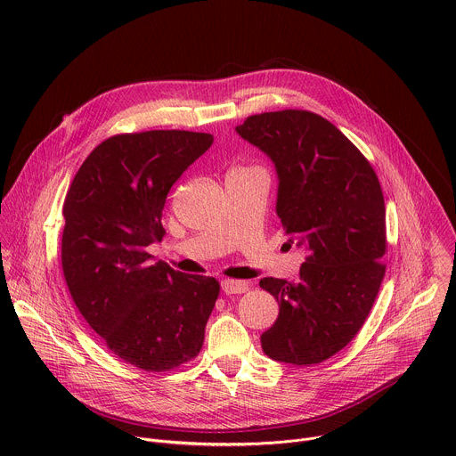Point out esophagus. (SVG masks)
Returning a JSON list of instances; mask_svg holds the SVG:
<instances>
[{
  "label": "esophagus",
  "instance_id": "obj_1",
  "mask_svg": "<svg viewBox=\"0 0 456 456\" xmlns=\"http://www.w3.org/2000/svg\"><path fill=\"white\" fill-rule=\"evenodd\" d=\"M222 290L225 294H243L248 290L247 281H236V280H224L222 281Z\"/></svg>",
  "mask_w": 456,
  "mask_h": 456
}]
</instances>
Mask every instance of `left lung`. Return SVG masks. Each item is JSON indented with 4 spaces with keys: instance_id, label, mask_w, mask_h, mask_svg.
<instances>
[{
    "instance_id": "1",
    "label": "left lung",
    "mask_w": 456,
    "mask_h": 456,
    "mask_svg": "<svg viewBox=\"0 0 456 456\" xmlns=\"http://www.w3.org/2000/svg\"><path fill=\"white\" fill-rule=\"evenodd\" d=\"M236 132L274 162L276 213L289 241L306 248L296 283L259 281L280 305L262 348L296 366L322 362L357 336L386 273L379 178L330 120L306 110L250 115Z\"/></svg>"
}]
</instances>
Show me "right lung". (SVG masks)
Wrapping results in <instances>:
<instances>
[{"label":"right lung","mask_w":456,"mask_h":456,"mask_svg":"<svg viewBox=\"0 0 456 456\" xmlns=\"http://www.w3.org/2000/svg\"><path fill=\"white\" fill-rule=\"evenodd\" d=\"M213 144L211 134L151 129L102 141L62 204L61 264L76 306L106 348L144 371L197 357L220 283L151 262L166 234L171 185Z\"/></svg>","instance_id":"add662e5"}]
</instances>
